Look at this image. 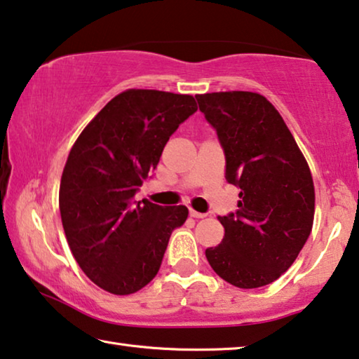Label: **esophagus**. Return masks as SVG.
I'll return each instance as SVG.
<instances>
[{
  "label": "esophagus",
  "mask_w": 359,
  "mask_h": 359,
  "mask_svg": "<svg viewBox=\"0 0 359 359\" xmlns=\"http://www.w3.org/2000/svg\"><path fill=\"white\" fill-rule=\"evenodd\" d=\"M190 217H195V219H204V217H206V214L198 212V210H195V209H190Z\"/></svg>",
  "instance_id": "obj_1"
}]
</instances>
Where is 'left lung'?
<instances>
[{"label": "left lung", "mask_w": 359, "mask_h": 359, "mask_svg": "<svg viewBox=\"0 0 359 359\" xmlns=\"http://www.w3.org/2000/svg\"><path fill=\"white\" fill-rule=\"evenodd\" d=\"M225 151V177L240 187L235 214L219 217L224 240L206 249L226 283L254 289L278 280L297 259L315 217L309 163L270 100L249 90L196 95Z\"/></svg>", "instance_id": "1"}]
</instances>
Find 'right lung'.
Wrapping results in <instances>:
<instances>
[{"label": "right lung", "mask_w": 359, "mask_h": 359, "mask_svg": "<svg viewBox=\"0 0 359 359\" xmlns=\"http://www.w3.org/2000/svg\"><path fill=\"white\" fill-rule=\"evenodd\" d=\"M198 110L189 94L128 89L79 134L60 179L59 209L73 257L104 291L128 295L161 266L170 233L189 217L133 198L180 123Z\"/></svg>", "instance_id": "right-lung-1"}]
</instances>
